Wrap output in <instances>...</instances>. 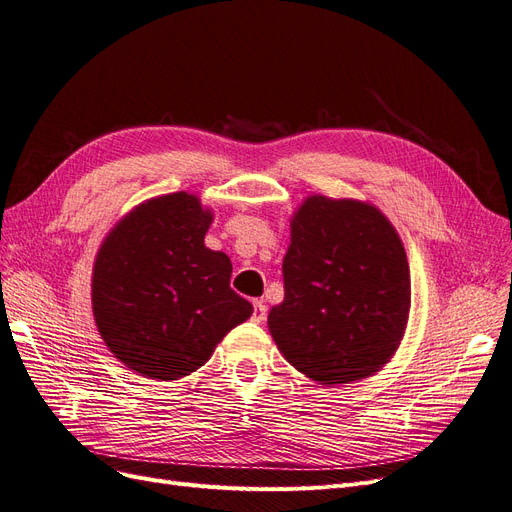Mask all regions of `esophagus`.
Segmentation results:
<instances>
[{"instance_id": "esophagus-1", "label": "esophagus", "mask_w": 512, "mask_h": 512, "mask_svg": "<svg viewBox=\"0 0 512 512\" xmlns=\"http://www.w3.org/2000/svg\"><path fill=\"white\" fill-rule=\"evenodd\" d=\"M267 318V305L262 301H254V312H252V320L254 322H262Z\"/></svg>"}]
</instances>
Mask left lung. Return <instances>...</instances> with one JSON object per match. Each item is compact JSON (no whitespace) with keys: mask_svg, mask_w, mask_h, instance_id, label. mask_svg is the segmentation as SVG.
Returning <instances> with one entry per match:
<instances>
[{"mask_svg":"<svg viewBox=\"0 0 512 512\" xmlns=\"http://www.w3.org/2000/svg\"><path fill=\"white\" fill-rule=\"evenodd\" d=\"M284 301L269 331L290 365L324 384L361 380L397 350L410 267L395 228L359 200L307 198L292 220Z\"/></svg>","mask_w":512,"mask_h":512,"instance_id":"1","label":"left lung"}]
</instances>
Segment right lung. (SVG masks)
Segmentation results:
<instances>
[{"label": "right lung", "instance_id": "obj_1", "mask_svg": "<svg viewBox=\"0 0 512 512\" xmlns=\"http://www.w3.org/2000/svg\"><path fill=\"white\" fill-rule=\"evenodd\" d=\"M211 220L196 196L168 194L136 207L100 247L91 284L96 324L138 374H192L252 316V303L230 288V258L205 247Z\"/></svg>", "mask_w": 512, "mask_h": 512}]
</instances>
